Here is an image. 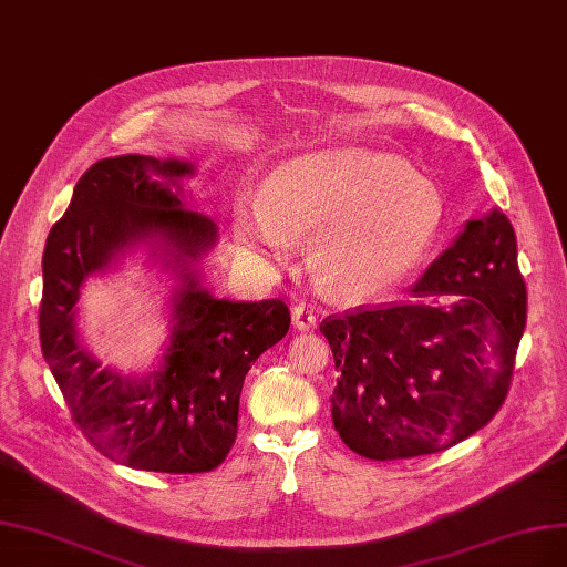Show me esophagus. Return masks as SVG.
Listing matches in <instances>:
<instances>
[{
    "label": "esophagus",
    "mask_w": 567,
    "mask_h": 567,
    "mask_svg": "<svg viewBox=\"0 0 567 567\" xmlns=\"http://www.w3.org/2000/svg\"><path fill=\"white\" fill-rule=\"evenodd\" d=\"M291 320H295V327L299 331H310L316 329V316H312V310L306 306V303H299L295 306V310H291Z\"/></svg>",
    "instance_id": "1"
}]
</instances>
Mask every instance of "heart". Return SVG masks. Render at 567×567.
I'll list each match as a JSON object with an SVG mask.
<instances>
[{"label": "heart", "instance_id": "b5f03b06", "mask_svg": "<svg viewBox=\"0 0 567 567\" xmlns=\"http://www.w3.org/2000/svg\"><path fill=\"white\" fill-rule=\"evenodd\" d=\"M444 215V194L404 158L343 146L278 165L266 194L238 198L234 226L247 249L272 257L310 236L318 280L341 297H369L421 261Z\"/></svg>", "mask_w": 567, "mask_h": 567}]
</instances>
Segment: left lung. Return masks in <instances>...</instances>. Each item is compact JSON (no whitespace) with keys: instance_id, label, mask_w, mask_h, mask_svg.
Masks as SVG:
<instances>
[{"instance_id":"left-lung-1","label":"left lung","mask_w":567,"mask_h":567,"mask_svg":"<svg viewBox=\"0 0 567 567\" xmlns=\"http://www.w3.org/2000/svg\"><path fill=\"white\" fill-rule=\"evenodd\" d=\"M411 297L320 324L341 373L333 427L369 460L446 451L505 404L528 303L505 213L467 221Z\"/></svg>"}]
</instances>
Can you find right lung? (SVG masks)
Returning a JSON list of instances; mask_svg holds the SVG:
<instances>
[{"label": "right lung", "mask_w": 567, "mask_h": 567, "mask_svg": "<svg viewBox=\"0 0 567 567\" xmlns=\"http://www.w3.org/2000/svg\"><path fill=\"white\" fill-rule=\"evenodd\" d=\"M194 163L125 154L91 165L68 213L51 228L41 270V352L83 436L110 460L146 472L198 474L224 463L238 434L243 381L289 329L280 299H217L200 259L217 224L184 200ZM135 246L176 278L172 339L150 374L102 370L80 343L75 301L95 271Z\"/></svg>", "instance_id": "right-lung-1"}]
</instances>
